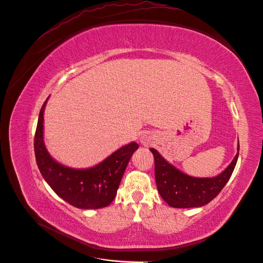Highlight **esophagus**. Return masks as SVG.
Wrapping results in <instances>:
<instances>
[{
	"mask_svg": "<svg viewBox=\"0 0 263 263\" xmlns=\"http://www.w3.org/2000/svg\"><path fill=\"white\" fill-rule=\"evenodd\" d=\"M141 143L144 146H150L151 143H153V136H151L150 133H145L141 137Z\"/></svg>",
	"mask_w": 263,
	"mask_h": 263,
	"instance_id": "34e87169",
	"label": "esophagus"
}]
</instances>
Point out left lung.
Returning a JSON list of instances; mask_svg holds the SVG:
<instances>
[{
    "label": "left lung",
    "instance_id": "obj_1",
    "mask_svg": "<svg viewBox=\"0 0 263 263\" xmlns=\"http://www.w3.org/2000/svg\"><path fill=\"white\" fill-rule=\"evenodd\" d=\"M239 149L238 143V154L224 172L212 178H197L179 171L156 149L150 148L155 157V176L161 197L173 208H196L209 203L230 179L239 158Z\"/></svg>",
    "mask_w": 263,
    "mask_h": 263
}]
</instances>
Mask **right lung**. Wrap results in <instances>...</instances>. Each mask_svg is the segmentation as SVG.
<instances>
[{"label": "right lung", "instance_id": "add662e5", "mask_svg": "<svg viewBox=\"0 0 263 263\" xmlns=\"http://www.w3.org/2000/svg\"><path fill=\"white\" fill-rule=\"evenodd\" d=\"M48 99L40 109L34 139L38 168L46 182L57 194L79 209L104 208L116 196L127 165L139 145H124L90 168H71L55 161L44 142V112Z\"/></svg>", "mask_w": 263, "mask_h": 263}]
</instances>
